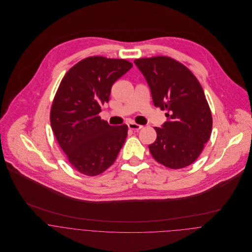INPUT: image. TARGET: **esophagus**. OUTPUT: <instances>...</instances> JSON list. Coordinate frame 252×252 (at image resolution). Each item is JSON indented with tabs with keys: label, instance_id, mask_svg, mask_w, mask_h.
<instances>
[{
	"label": "esophagus",
	"instance_id": "esophagus-1",
	"mask_svg": "<svg viewBox=\"0 0 252 252\" xmlns=\"http://www.w3.org/2000/svg\"><path fill=\"white\" fill-rule=\"evenodd\" d=\"M128 127H129V129L134 130V131H139L140 129L143 128L142 125L137 124V123H135V122H130V123H128Z\"/></svg>",
	"mask_w": 252,
	"mask_h": 252
}]
</instances>
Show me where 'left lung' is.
Returning <instances> with one entry per match:
<instances>
[{"mask_svg": "<svg viewBox=\"0 0 252 252\" xmlns=\"http://www.w3.org/2000/svg\"><path fill=\"white\" fill-rule=\"evenodd\" d=\"M149 85L154 106L167 110V121L155 127L156 141L149 144L152 157L170 169L196 161L208 143L213 117L204 90L192 72L168 56L134 61Z\"/></svg>", "mask_w": 252, "mask_h": 252, "instance_id": "left-lung-1", "label": "left lung"}]
</instances>
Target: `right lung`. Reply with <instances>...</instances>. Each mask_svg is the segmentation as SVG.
Here are the masks:
<instances>
[{"instance_id":"obj_1","label":"right lung","mask_w":252,"mask_h":252,"mask_svg":"<svg viewBox=\"0 0 252 252\" xmlns=\"http://www.w3.org/2000/svg\"><path fill=\"white\" fill-rule=\"evenodd\" d=\"M133 64L124 59L87 57L64 75L50 109L54 136L70 164L95 177L110 167L127 138L126 124L110 126L101 119L112 84Z\"/></svg>"}]
</instances>
